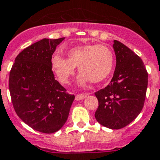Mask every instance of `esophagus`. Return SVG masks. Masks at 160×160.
Instances as JSON below:
<instances>
[{
  "label": "esophagus",
  "instance_id": "esophagus-1",
  "mask_svg": "<svg viewBox=\"0 0 160 160\" xmlns=\"http://www.w3.org/2000/svg\"><path fill=\"white\" fill-rule=\"evenodd\" d=\"M86 94H81V95H77V96H75V100L76 101H81V100L85 99V97H86Z\"/></svg>",
  "mask_w": 160,
  "mask_h": 160
}]
</instances>
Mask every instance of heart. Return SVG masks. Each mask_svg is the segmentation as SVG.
Instances as JSON below:
<instances>
[{
	"label": "heart",
	"instance_id": "b5f03b06",
	"mask_svg": "<svg viewBox=\"0 0 160 160\" xmlns=\"http://www.w3.org/2000/svg\"><path fill=\"white\" fill-rule=\"evenodd\" d=\"M69 58L54 54L51 58L53 73L62 84H68L75 75L76 67L81 75L79 84L85 85L90 81L99 83L106 80L113 69L114 54L106 45L87 44L76 46L68 50Z\"/></svg>",
	"mask_w": 160,
	"mask_h": 160
}]
</instances>
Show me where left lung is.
<instances>
[{"instance_id": "1", "label": "left lung", "mask_w": 160, "mask_h": 160, "mask_svg": "<svg viewBox=\"0 0 160 160\" xmlns=\"http://www.w3.org/2000/svg\"><path fill=\"white\" fill-rule=\"evenodd\" d=\"M117 64L107 87L95 93L99 107L96 121L111 129L128 126L141 112L148 87V72L140 57L119 41L114 40Z\"/></svg>"}]
</instances>
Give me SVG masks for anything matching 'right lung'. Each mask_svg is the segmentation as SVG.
<instances>
[{
  "label": "right lung",
  "mask_w": 160,
  "mask_h": 160,
  "mask_svg": "<svg viewBox=\"0 0 160 160\" xmlns=\"http://www.w3.org/2000/svg\"><path fill=\"white\" fill-rule=\"evenodd\" d=\"M64 38H43L15 58L9 76V91L16 113L27 125L43 133L58 131L66 122L74 95L54 79L51 58Z\"/></svg>",
  "instance_id": "right-lung-1"
}]
</instances>
